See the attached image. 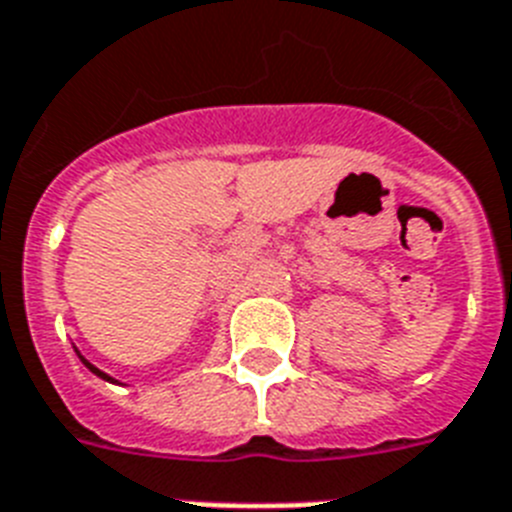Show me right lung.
<instances>
[{
    "label": "right lung",
    "mask_w": 512,
    "mask_h": 512,
    "mask_svg": "<svg viewBox=\"0 0 512 512\" xmlns=\"http://www.w3.org/2000/svg\"><path fill=\"white\" fill-rule=\"evenodd\" d=\"M80 359H83V356H80ZM83 364H85V367H88V369H90V372H93V375L103 377V380H111V377H109V375H106V372H101V369H98V367H93V364H90V362H85V359H83ZM111 382H114V380H111Z\"/></svg>",
    "instance_id": "right-lung-1"
}]
</instances>
